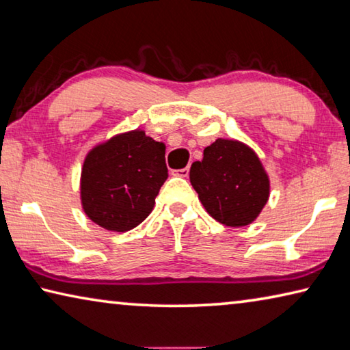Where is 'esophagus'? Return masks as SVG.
<instances>
[{
	"mask_svg": "<svg viewBox=\"0 0 350 350\" xmlns=\"http://www.w3.org/2000/svg\"><path fill=\"white\" fill-rule=\"evenodd\" d=\"M175 175H176V176H181V178H186V176H189V167L175 170Z\"/></svg>",
	"mask_w": 350,
	"mask_h": 350,
	"instance_id": "34e87169",
	"label": "esophagus"
}]
</instances>
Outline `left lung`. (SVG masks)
I'll return each instance as SVG.
<instances>
[{
    "label": "left lung",
    "instance_id": "8db88e82",
    "mask_svg": "<svg viewBox=\"0 0 350 350\" xmlns=\"http://www.w3.org/2000/svg\"><path fill=\"white\" fill-rule=\"evenodd\" d=\"M191 185L212 218L229 228L252 224L271 195V181L256 152L238 139L218 138L192 163Z\"/></svg>",
    "mask_w": 350,
    "mask_h": 350
}]
</instances>
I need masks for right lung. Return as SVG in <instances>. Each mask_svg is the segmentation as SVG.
<instances>
[{
    "label": "right lung",
    "instance_id": "right-lung-1",
    "mask_svg": "<svg viewBox=\"0 0 350 350\" xmlns=\"http://www.w3.org/2000/svg\"><path fill=\"white\" fill-rule=\"evenodd\" d=\"M165 146L143 129L116 133L84 158L79 200L85 215L103 229L127 232L149 217L167 180Z\"/></svg>",
    "mask_w": 350,
    "mask_h": 350
}]
</instances>
